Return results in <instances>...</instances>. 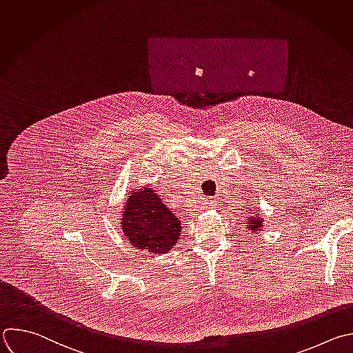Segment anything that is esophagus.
Masks as SVG:
<instances>
[{
  "label": "esophagus",
  "instance_id": "34e87169",
  "mask_svg": "<svg viewBox=\"0 0 353 353\" xmlns=\"http://www.w3.org/2000/svg\"><path fill=\"white\" fill-rule=\"evenodd\" d=\"M205 205H206V208H213V206L216 205V201L209 198V199H206V201H205Z\"/></svg>",
  "mask_w": 353,
  "mask_h": 353
}]
</instances>
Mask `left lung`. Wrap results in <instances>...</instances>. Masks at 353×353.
<instances>
[{"instance_id": "1", "label": "left lung", "mask_w": 353, "mask_h": 353, "mask_svg": "<svg viewBox=\"0 0 353 353\" xmlns=\"http://www.w3.org/2000/svg\"><path fill=\"white\" fill-rule=\"evenodd\" d=\"M248 210H250V212H248ZM244 212L247 213L245 223H244L245 227H247V231H250V234H254V236H255V234H259V231L265 225V221H263L261 210L256 209V208H252V205H251L250 209L245 208Z\"/></svg>"}]
</instances>
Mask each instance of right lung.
Masks as SVG:
<instances>
[{"label": "right lung", "instance_id": "obj_1", "mask_svg": "<svg viewBox=\"0 0 353 353\" xmlns=\"http://www.w3.org/2000/svg\"><path fill=\"white\" fill-rule=\"evenodd\" d=\"M121 228L133 248L151 255H162L176 247L183 224L147 184L129 191L121 214Z\"/></svg>", "mask_w": 353, "mask_h": 353}]
</instances>
